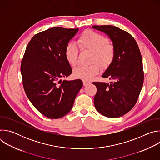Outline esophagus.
Returning a JSON list of instances; mask_svg holds the SVG:
<instances>
[{
    "instance_id": "34e87169",
    "label": "esophagus",
    "mask_w": 160,
    "mask_h": 160,
    "mask_svg": "<svg viewBox=\"0 0 160 160\" xmlns=\"http://www.w3.org/2000/svg\"><path fill=\"white\" fill-rule=\"evenodd\" d=\"M90 82H87V81H83V84L84 86H86V85H88V84H90Z\"/></svg>"
}]
</instances>
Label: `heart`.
<instances>
[{"label": "heart", "instance_id": "heart-1", "mask_svg": "<svg viewBox=\"0 0 160 160\" xmlns=\"http://www.w3.org/2000/svg\"><path fill=\"white\" fill-rule=\"evenodd\" d=\"M77 43L82 51L92 52L90 56V65L79 66L73 70V76L84 81H90L99 74L101 66L106 69L113 62L115 56L114 46L109 43L106 37L92 30H85L78 38ZM65 56L71 65L75 66L78 63L79 49L76 45L69 43L65 48ZM100 66L99 67V66Z\"/></svg>", "mask_w": 160, "mask_h": 160}]
</instances>
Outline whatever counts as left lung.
I'll return each mask as SVG.
<instances>
[{
    "instance_id": "obj_1",
    "label": "left lung",
    "mask_w": 160,
    "mask_h": 160,
    "mask_svg": "<svg viewBox=\"0 0 160 160\" xmlns=\"http://www.w3.org/2000/svg\"><path fill=\"white\" fill-rule=\"evenodd\" d=\"M92 28L107 34L115 50L113 62L102 75L113 82L92 83L97 87L94 105L103 116L118 118L130 111L138 100L144 82L141 54L128 32L111 25Z\"/></svg>"
}]
</instances>
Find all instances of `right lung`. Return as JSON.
<instances>
[{"label": "right lung", "instance_id": "obj_1", "mask_svg": "<svg viewBox=\"0 0 160 160\" xmlns=\"http://www.w3.org/2000/svg\"><path fill=\"white\" fill-rule=\"evenodd\" d=\"M78 28L54 27L38 33L28 43L21 64L25 92L34 107L52 119L69 112L83 86L77 79L63 80L72 73L65 48Z\"/></svg>", "mask_w": 160, "mask_h": 160}]
</instances>
